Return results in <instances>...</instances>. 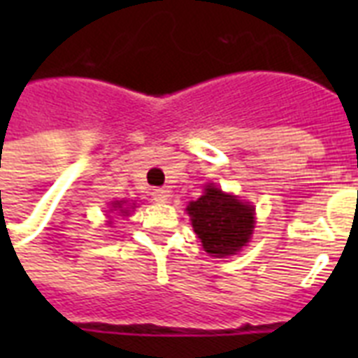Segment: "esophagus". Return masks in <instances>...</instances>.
<instances>
[{
  "label": "esophagus",
  "instance_id": "1",
  "mask_svg": "<svg viewBox=\"0 0 358 358\" xmlns=\"http://www.w3.org/2000/svg\"><path fill=\"white\" fill-rule=\"evenodd\" d=\"M169 189H165V187H157V189H152V201L156 202H165L169 199Z\"/></svg>",
  "mask_w": 358,
  "mask_h": 358
}]
</instances>
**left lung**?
Returning a JSON list of instances; mask_svg holds the SVG:
<instances>
[{"instance_id":"1","label":"left lung","mask_w":358,"mask_h":358,"mask_svg":"<svg viewBox=\"0 0 358 358\" xmlns=\"http://www.w3.org/2000/svg\"><path fill=\"white\" fill-rule=\"evenodd\" d=\"M187 213L204 250L213 256L236 255L255 229V208L213 185H208L199 201L189 202Z\"/></svg>"}]
</instances>
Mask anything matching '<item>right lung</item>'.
I'll return each mask as SVG.
<instances>
[{"label":"right lung","mask_w":358,"mask_h":358,"mask_svg":"<svg viewBox=\"0 0 358 358\" xmlns=\"http://www.w3.org/2000/svg\"><path fill=\"white\" fill-rule=\"evenodd\" d=\"M113 208H122V206H120V202H115ZM122 213H126V212H122Z\"/></svg>","instance_id":"right-lung-1"}]
</instances>
